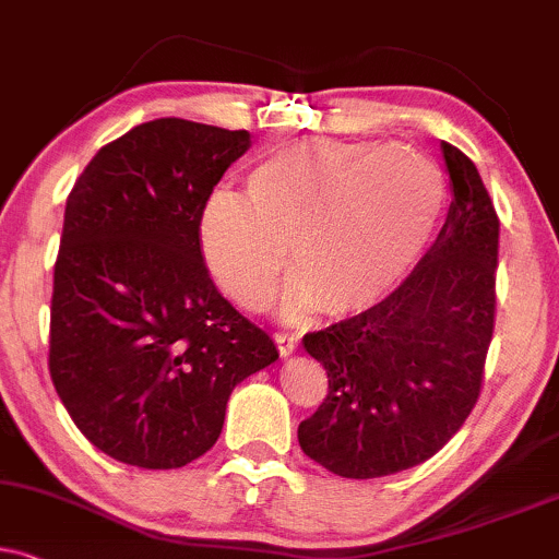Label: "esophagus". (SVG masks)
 <instances>
[{
  "mask_svg": "<svg viewBox=\"0 0 559 559\" xmlns=\"http://www.w3.org/2000/svg\"><path fill=\"white\" fill-rule=\"evenodd\" d=\"M274 342H277L280 355H293L298 347V336L290 332H274Z\"/></svg>",
  "mask_w": 559,
  "mask_h": 559,
  "instance_id": "1",
  "label": "esophagus"
}]
</instances>
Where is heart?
<instances>
[{
	"mask_svg": "<svg viewBox=\"0 0 559 559\" xmlns=\"http://www.w3.org/2000/svg\"><path fill=\"white\" fill-rule=\"evenodd\" d=\"M246 197L215 191L199 210L206 269L248 311L272 300L287 266V319L316 308L360 311L417 264L445 204L430 157L402 144L302 140L269 155L246 178Z\"/></svg>",
	"mask_w": 559,
	"mask_h": 559,
	"instance_id": "heart-1",
	"label": "heart"
}]
</instances>
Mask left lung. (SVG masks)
<instances>
[{
	"label": "left lung",
	"mask_w": 559,
	"mask_h": 559,
	"mask_svg": "<svg viewBox=\"0 0 559 559\" xmlns=\"http://www.w3.org/2000/svg\"><path fill=\"white\" fill-rule=\"evenodd\" d=\"M453 202L436 243L368 311L302 336L329 391L302 419L306 456L336 477L423 464L472 415L498 311L500 219L477 165L443 142Z\"/></svg>",
	"instance_id": "left-lung-1"
}]
</instances>
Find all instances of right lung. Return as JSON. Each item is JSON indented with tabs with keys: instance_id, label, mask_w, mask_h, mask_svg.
Listing matches in <instances>:
<instances>
[{
	"instance_id": "right-lung-1",
	"label": "right lung",
	"mask_w": 559,
	"mask_h": 559,
	"mask_svg": "<svg viewBox=\"0 0 559 559\" xmlns=\"http://www.w3.org/2000/svg\"><path fill=\"white\" fill-rule=\"evenodd\" d=\"M246 129L155 119L108 142L67 197L48 373L95 448L178 469L217 443L233 389L280 357L227 302L197 219Z\"/></svg>"
}]
</instances>
